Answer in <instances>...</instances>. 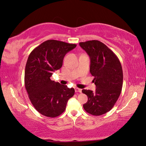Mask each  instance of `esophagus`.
I'll return each instance as SVG.
<instances>
[{"instance_id":"1","label":"esophagus","mask_w":146,"mask_h":146,"mask_svg":"<svg viewBox=\"0 0 146 146\" xmlns=\"http://www.w3.org/2000/svg\"><path fill=\"white\" fill-rule=\"evenodd\" d=\"M75 92L76 93H82V89L78 88H75Z\"/></svg>"}]
</instances>
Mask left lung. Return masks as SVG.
I'll use <instances>...</instances> for the list:
<instances>
[{"mask_svg":"<svg viewBox=\"0 0 146 146\" xmlns=\"http://www.w3.org/2000/svg\"><path fill=\"white\" fill-rule=\"evenodd\" d=\"M90 58V72L94 76L95 92L82 90L88 97L83 105L86 112L95 116L109 111L115 104L122 91L123 71L116 54L98 40L80 42Z\"/></svg>","mask_w":146,"mask_h":146,"instance_id":"obj_1","label":"left lung"}]
</instances>
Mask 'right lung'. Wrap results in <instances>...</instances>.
Segmentation results:
<instances>
[{
	"instance_id": "right-lung-1",
	"label": "right lung",
	"mask_w": 146,
	"mask_h": 146,
	"mask_svg": "<svg viewBox=\"0 0 146 146\" xmlns=\"http://www.w3.org/2000/svg\"><path fill=\"white\" fill-rule=\"evenodd\" d=\"M76 46L58 40H47L29 56L24 85L31 104L43 115L51 118L60 115L66 110L68 100L75 94L73 88L52 81L50 77L62 66L65 54Z\"/></svg>"
}]
</instances>
